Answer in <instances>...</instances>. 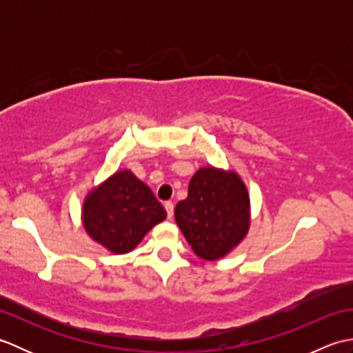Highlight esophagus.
<instances>
[{"label": "esophagus", "mask_w": 353, "mask_h": 353, "mask_svg": "<svg viewBox=\"0 0 353 353\" xmlns=\"http://www.w3.org/2000/svg\"><path fill=\"white\" fill-rule=\"evenodd\" d=\"M165 211H167V215H168V219L171 220L172 219V215H174V205L171 203V201H165Z\"/></svg>", "instance_id": "obj_1"}]
</instances>
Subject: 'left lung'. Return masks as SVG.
<instances>
[{
    "label": "left lung",
    "instance_id": "1",
    "mask_svg": "<svg viewBox=\"0 0 353 353\" xmlns=\"http://www.w3.org/2000/svg\"><path fill=\"white\" fill-rule=\"evenodd\" d=\"M174 219L199 258L221 259L249 232V191L235 171L203 167L190 181L188 197L176 205Z\"/></svg>",
    "mask_w": 353,
    "mask_h": 353
}]
</instances>
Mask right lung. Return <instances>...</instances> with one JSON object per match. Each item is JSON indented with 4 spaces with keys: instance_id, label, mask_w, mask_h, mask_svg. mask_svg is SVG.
<instances>
[{
    "instance_id": "right-lung-1",
    "label": "right lung",
    "mask_w": 353,
    "mask_h": 353,
    "mask_svg": "<svg viewBox=\"0 0 353 353\" xmlns=\"http://www.w3.org/2000/svg\"><path fill=\"white\" fill-rule=\"evenodd\" d=\"M165 219L163 206L130 170L114 172L94 188L81 209L86 234L117 254L132 252Z\"/></svg>"
}]
</instances>
